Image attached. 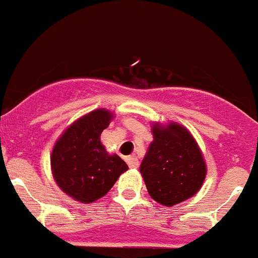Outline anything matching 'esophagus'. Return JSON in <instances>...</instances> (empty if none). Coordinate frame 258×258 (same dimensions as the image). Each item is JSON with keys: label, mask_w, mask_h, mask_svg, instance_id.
Returning a JSON list of instances; mask_svg holds the SVG:
<instances>
[{"label": "esophagus", "mask_w": 258, "mask_h": 258, "mask_svg": "<svg viewBox=\"0 0 258 258\" xmlns=\"http://www.w3.org/2000/svg\"><path fill=\"white\" fill-rule=\"evenodd\" d=\"M125 161H127V164H128L130 168H138L139 166V160H138V157L136 156H128L127 159H125Z\"/></svg>", "instance_id": "34e87169"}]
</instances>
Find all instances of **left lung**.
<instances>
[{"instance_id": "8db88e82", "label": "left lung", "mask_w": 258, "mask_h": 258, "mask_svg": "<svg viewBox=\"0 0 258 258\" xmlns=\"http://www.w3.org/2000/svg\"><path fill=\"white\" fill-rule=\"evenodd\" d=\"M153 142L140 165L149 196L174 206L201 189L206 165L196 140L182 125H153Z\"/></svg>"}]
</instances>
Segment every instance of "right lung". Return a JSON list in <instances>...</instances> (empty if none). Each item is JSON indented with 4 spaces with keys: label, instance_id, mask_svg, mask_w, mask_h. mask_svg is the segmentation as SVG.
Instances as JSON below:
<instances>
[{
    "label": "right lung",
    "instance_id": "obj_1",
    "mask_svg": "<svg viewBox=\"0 0 258 258\" xmlns=\"http://www.w3.org/2000/svg\"><path fill=\"white\" fill-rule=\"evenodd\" d=\"M112 114L94 110L76 120L52 151V173L60 189L82 203L94 202L111 189L118 177L128 169L119 156L109 155L101 134Z\"/></svg>",
    "mask_w": 258,
    "mask_h": 258
}]
</instances>
